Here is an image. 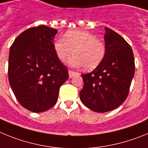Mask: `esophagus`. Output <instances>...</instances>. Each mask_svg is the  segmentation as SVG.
I'll use <instances>...</instances> for the list:
<instances>
[{
    "mask_svg": "<svg viewBox=\"0 0 148 148\" xmlns=\"http://www.w3.org/2000/svg\"><path fill=\"white\" fill-rule=\"evenodd\" d=\"M77 74H78V73L75 72V71H74L69 70V77H70V78L73 77L74 76L77 75Z\"/></svg>",
    "mask_w": 148,
    "mask_h": 148,
    "instance_id": "obj_1",
    "label": "esophagus"
}]
</instances>
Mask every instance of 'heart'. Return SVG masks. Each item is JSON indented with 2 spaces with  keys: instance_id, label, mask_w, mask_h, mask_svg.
I'll return each mask as SVG.
<instances>
[{
  "instance_id": "1",
  "label": "heart",
  "mask_w": 148,
  "mask_h": 148,
  "mask_svg": "<svg viewBox=\"0 0 148 148\" xmlns=\"http://www.w3.org/2000/svg\"><path fill=\"white\" fill-rule=\"evenodd\" d=\"M64 38H57L53 48L59 60L65 62L74 52L68 61L73 68H82L91 71L97 68L106 55V46L95 36L84 30H73L66 33Z\"/></svg>"
}]
</instances>
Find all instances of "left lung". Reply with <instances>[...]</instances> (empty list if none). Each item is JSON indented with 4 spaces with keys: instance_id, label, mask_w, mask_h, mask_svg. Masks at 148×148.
I'll return each instance as SVG.
<instances>
[{
    "instance_id": "obj_1",
    "label": "left lung",
    "mask_w": 148,
    "mask_h": 148,
    "mask_svg": "<svg viewBox=\"0 0 148 148\" xmlns=\"http://www.w3.org/2000/svg\"><path fill=\"white\" fill-rule=\"evenodd\" d=\"M106 55L92 72L81 74L82 103L97 112L112 111L124 103L135 74L133 50L123 37L105 27Z\"/></svg>"
}]
</instances>
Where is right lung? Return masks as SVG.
<instances>
[{
  "mask_svg": "<svg viewBox=\"0 0 148 148\" xmlns=\"http://www.w3.org/2000/svg\"><path fill=\"white\" fill-rule=\"evenodd\" d=\"M57 32L45 25L29 28L10 47V86L20 104L33 112H42L54 106L60 86L69 79L68 69L53 48Z\"/></svg>",
  "mask_w": 148,
  "mask_h": 148,
  "instance_id": "right-lung-1",
  "label": "right lung"
}]
</instances>
